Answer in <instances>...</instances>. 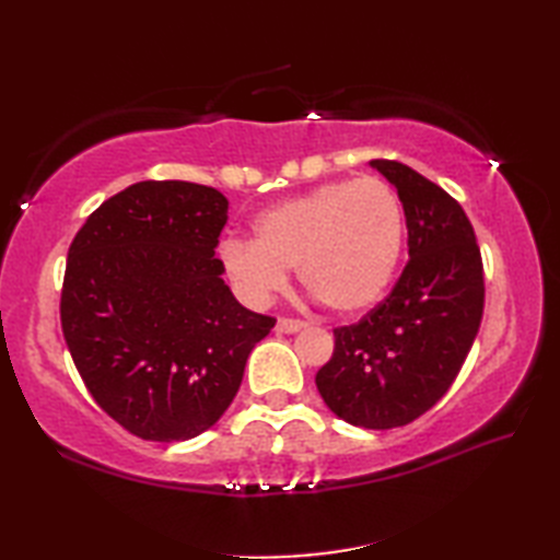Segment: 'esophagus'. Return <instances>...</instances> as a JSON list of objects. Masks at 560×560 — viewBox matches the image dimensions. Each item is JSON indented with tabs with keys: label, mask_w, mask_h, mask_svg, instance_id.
Returning a JSON list of instances; mask_svg holds the SVG:
<instances>
[{
	"label": "esophagus",
	"mask_w": 560,
	"mask_h": 560,
	"mask_svg": "<svg viewBox=\"0 0 560 560\" xmlns=\"http://www.w3.org/2000/svg\"><path fill=\"white\" fill-rule=\"evenodd\" d=\"M305 327L303 319H293V317H281L277 323V331L281 335H295V331H301Z\"/></svg>",
	"instance_id": "esophagus-1"
}]
</instances>
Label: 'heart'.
Masks as SVG:
<instances>
[{
	"label": "heart",
	"mask_w": 560,
	"mask_h": 560,
	"mask_svg": "<svg viewBox=\"0 0 560 560\" xmlns=\"http://www.w3.org/2000/svg\"><path fill=\"white\" fill-rule=\"evenodd\" d=\"M404 209L380 177L331 180L261 211L255 241H225L223 269L247 303L261 305L287 287V269L327 311L373 307L395 277L404 247Z\"/></svg>",
	"instance_id": "b5f03b06"
}]
</instances>
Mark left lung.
Returning <instances> with one entry per match:
<instances>
[{"instance_id": "obj_1", "label": "left lung", "mask_w": 560, "mask_h": 560, "mask_svg": "<svg viewBox=\"0 0 560 560\" xmlns=\"http://www.w3.org/2000/svg\"><path fill=\"white\" fill-rule=\"evenodd\" d=\"M371 165L397 187L409 261L383 303L335 329L315 385L339 419L387 431L419 419L455 383L481 325L483 265L457 199L404 163Z\"/></svg>"}]
</instances>
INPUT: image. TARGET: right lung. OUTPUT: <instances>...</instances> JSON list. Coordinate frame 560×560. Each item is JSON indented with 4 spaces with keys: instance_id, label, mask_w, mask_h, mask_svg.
I'll return each mask as SVG.
<instances>
[{
    "instance_id": "obj_1",
    "label": "right lung",
    "mask_w": 560,
    "mask_h": 560,
    "mask_svg": "<svg viewBox=\"0 0 560 560\" xmlns=\"http://www.w3.org/2000/svg\"><path fill=\"white\" fill-rule=\"evenodd\" d=\"M225 221L219 189L144 180L105 199L69 245L65 341L91 397L137 438L205 433L277 325L221 279L213 249Z\"/></svg>"
}]
</instances>
